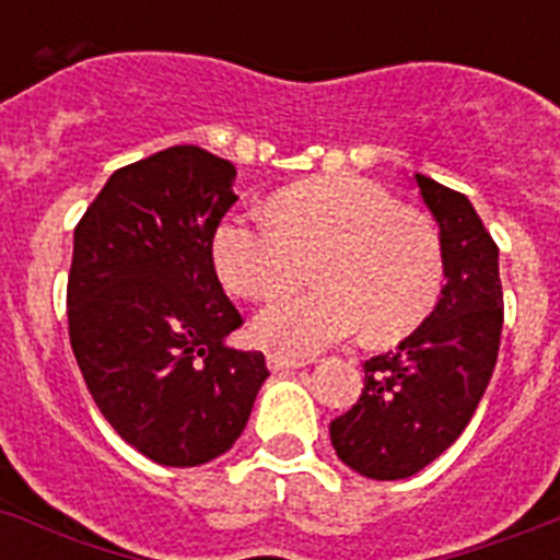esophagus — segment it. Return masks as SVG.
Listing matches in <instances>:
<instances>
[{
  "label": "esophagus",
  "instance_id": "1",
  "mask_svg": "<svg viewBox=\"0 0 560 560\" xmlns=\"http://www.w3.org/2000/svg\"><path fill=\"white\" fill-rule=\"evenodd\" d=\"M267 366L273 369V372H290V369H301L307 366V361L304 358H290V354H267Z\"/></svg>",
  "mask_w": 560,
  "mask_h": 560
}]
</instances>
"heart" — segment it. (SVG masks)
I'll return each instance as SVG.
<instances>
[{
  "mask_svg": "<svg viewBox=\"0 0 560 560\" xmlns=\"http://www.w3.org/2000/svg\"><path fill=\"white\" fill-rule=\"evenodd\" d=\"M273 220L236 213L213 236L217 273L242 299L265 301L301 284L253 324L265 347L315 352L363 332L397 340L420 327L442 290V245L431 222L361 177H315L270 202Z\"/></svg>",
  "mask_w": 560,
  "mask_h": 560,
  "instance_id": "1",
  "label": "heart"
}]
</instances>
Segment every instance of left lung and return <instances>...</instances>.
Wrapping results in <instances>:
<instances>
[{"label":"left lung","instance_id":"left-lung-1","mask_svg":"<svg viewBox=\"0 0 560 560\" xmlns=\"http://www.w3.org/2000/svg\"><path fill=\"white\" fill-rule=\"evenodd\" d=\"M440 225L445 287L434 313L400 347L363 363L366 383L329 422L335 454L369 479H406L448 451L493 374L504 299L499 247L468 197L415 174Z\"/></svg>","mask_w":560,"mask_h":560}]
</instances>
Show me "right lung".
Here are the masks:
<instances>
[{
	"label": "right lung",
	"mask_w": 560,
	"mask_h": 560,
	"mask_svg": "<svg viewBox=\"0 0 560 560\" xmlns=\"http://www.w3.org/2000/svg\"><path fill=\"white\" fill-rule=\"evenodd\" d=\"M233 179L228 160L172 145L118 168L75 225L72 354L106 422L158 465L225 454L270 374L265 354L228 343L245 320L217 279L213 236Z\"/></svg>",
	"instance_id": "1"
}]
</instances>
